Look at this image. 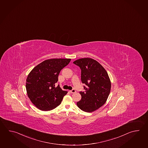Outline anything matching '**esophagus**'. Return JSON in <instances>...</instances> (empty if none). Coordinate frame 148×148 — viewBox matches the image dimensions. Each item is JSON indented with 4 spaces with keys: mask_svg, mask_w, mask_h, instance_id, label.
<instances>
[{
    "mask_svg": "<svg viewBox=\"0 0 148 148\" xmlns=\"http://www.w3.org/2000/svg\"><path fill=\"white\" fill-rule=\"evenodd\" d=\"M69 92H70L71 93H75L76 92L75 90L73 89L72 90H69Z\"/></svg>",
    "mask_w": 148,
    "mask_h": 148,
    "instance_id": "esophagus-1",
    "label": "esophagus"
}]
</instances>
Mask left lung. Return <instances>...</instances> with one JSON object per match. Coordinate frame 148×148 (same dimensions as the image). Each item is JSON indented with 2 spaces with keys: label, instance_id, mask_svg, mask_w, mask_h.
<instances>
[{
  "label": "left lung",
  "instance_id": "left-lung-1",
  "mask_svg": "<svg viewBox=\"0 0 148 148\" xmlns=\"http://www.w3.org/2000/svg\"><path fill=\"white\" fill-rule=\"evenodd\" d=\"M81 69V81L84 92L81 91V100L77 106L83 111L92 112L106 103L110 93L111 83L105 69L97 60L83 58L73 62Z\"/></svg>",
  "mask_w": 148,
  "mask_h": 148
}]
</instances>
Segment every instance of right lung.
I'll list each match as a JSON object with an SVG mask.
<instances>
[{"label": "right lung", "instance_id": "1", "mask_svg": "<svg viewBox=\"0 0 148 148\" xmlns=\"http://www.w3.org/2000/svg\"><path fill=\"white\" fill-rule=\"evenodd\" d=\"M71 61L67 58H53L44 60L31 71L27 76L26 88L27 95L37 108L51 111L60 105L67 92L58 85V76L60 71Z\"/></svg>", "mask_w": 148, "mask_h": 148}]
</instances>
